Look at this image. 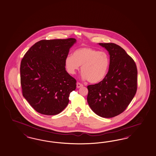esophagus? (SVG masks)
Wrapping results in <instances>:
<instances>
[{
    "label": "esophagus",
    "mask_w": 156,
    "mask_h": 156,
    "mask_svg": "<svg viewBox=\"0 0 156 156\" xmlns=\"http://www.w3.org/2000/svg\"><path fill=\"white\" fill-rule=\"evenodd\" d=\"M82 86H83V85L81 84V83L78 82V83H76V87H77V88H80L81 87H82Z\"/></svg>",
    "instance_id": "esophagus-1"
}]
</instances>
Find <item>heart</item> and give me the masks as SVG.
Listing matches in <instances>:
<instances>
[{
	"label": "heart",
	"mask_w": 156,
	"mask_h": 156,
	"mask_svg": "<svg viewBox=\"0 0 156 156\" xmlns=\"http://www.w3.org/2000/svg\"><path fill=\"white\" fill-rule=\"evenodd\" d=\"M110 65L109 56L105 52H100L89 47L76 49L73 55H69L65 60L67 71L72 75L81 67L83 79L90 83L102 81L107 74Z\"/></svg>",
	"instance_id": "heart-1"
}]
</instances>
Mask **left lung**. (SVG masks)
Listing matches in <instances>:
<instances>
[{"label":"left lung","mask_w":156,"mask_h":156,"mask_svg":"<svg viewBox=\"0 0 156 156\" xmlns=\"http://www.w3.org/2000/svg\"><path fill=\"white\" fill-rule=\"evenodd\" d=\"M107 50L110 65L107 74L99 83L87 86V101L91 110L105 118L122 113L137 89V69L134 60L114 43H99Z\"/></svg>","instance_id":"obj_1"}]
</instances>
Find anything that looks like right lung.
Returning a JSON list of instances; mask_svg holds the SVG:
<instances>
[{"label":"right lung","mask_w":156,"mask_h":156,"mask_svg":"<svg viewBox=\"0 0 156 156\" xmlns=\"http://www.w3.org/2000/svg\"><path fill=\"white\" fill-rule=\"evenodd\" d=\"M75 43L73 38L40 40L22 59V95L38 113L57 115L68 105L76 81L66 71L65 60Z\"/></svg>","instance_id":"obj_1"}]
</instances>
